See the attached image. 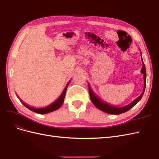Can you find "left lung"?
<instances>
[{
    "instance_id": "1",
    "label": "left lung",
    "mask_w": 159,
    "mask_h": 159,
    "mask_svg": "<svg viewBox=\"0 0 159 159\" xmlns=\"http://www.w3.org/2000/svg\"><path fill=\"white\" fill-rule=\"evenodd\" d=\"M141 72L143 74V92L142 94L139 95L138 98H136L135 100L133 101L131 104L129 105H127L123 107H116V106H113L110 105L107 103H105L104 102H102L100 99H99L97 95H95V94L93 93V91H92L91 88L90 87L89 84V95H90V99L92 102V103L95 105V106L98 108L99 110H102V111L108 113V114H120L122 113H124L125 112H127L128 110H129L131 108H133L137 103L142 99L143 93H144V91H145V88H146V68H145V65L143 64V60H142V68Z\"/></svg>"
}]
</instances>
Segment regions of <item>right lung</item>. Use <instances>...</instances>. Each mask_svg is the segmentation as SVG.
Segmentation results:
<instances>
[{"label": "right lung", "instance_id": "right-lung-1", "mask_svg": "<svg viewBox=\"0 0 159 159\" xmlns=\"http://www.w3.org/2000/svg\"><path fill=\"white\" fill-rule=\"evenodd\" d=\"M70 80L69 81V82L68 83L67 85L66 86L65 89L64 91L62 92V93L61 94V95L60 97H59V98L57 99L56 101H55L53 103H52V104L49 105L47 107H45V108H32V107H30L28 105L25 104V103H24L23 102H21H21L23 104L25 107H26L27 108H28L29 110H32V111L36 113H38V114H47V113H49V112H53V111H55V110H56L57 109H59L60 108V107L61 106V105L63 104V103H64V98H65V95H66V89H67V87L68 86V84L70 83Z\"/></svg>", "mask_w": 159, "mask_h": 159}]
</instances>
